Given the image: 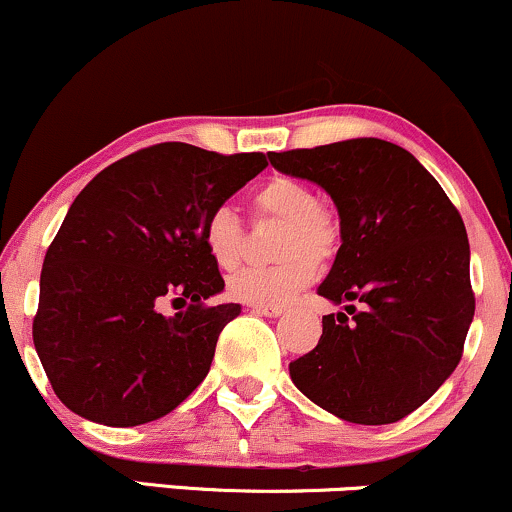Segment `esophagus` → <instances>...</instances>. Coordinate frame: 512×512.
Returning a JSON list of instances; mask_svg holds the SVG:
<instances>
[{
  "label": "esophagus",
  "mask_w": 512,
  "mask_h": 512,
  "mask_svg": "<svg viewBox=\"0 0 512 512\" xmlns=\"http://www.w3.org/2000/svg\"><path fill=\"white\" fill-rule=\"evenodd\" d=\"M248 308L252 310V313H257V315H264V317H276V315H281L284 313V305H279V303H250Z\"/></svg>",
  "instance_id": "obj_1"
}]
</instances>
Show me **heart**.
<instances>
[{
	"mask_svg": "<svg viewBox=\"0 0 512 512\" xmlns=\"http://www.w3.org/2000/svg\"><path fill=\"white\" fill-rule=\"evenodd\" d=\"M255 219L284 221L276 255L284 257L269 267H243L228 279V293L245 303H284L313 281L315 260H330L339 248V221L330 207L317 202L308 182L293 175H272L250 192ZM202 240L216 267L236 269L243 260L245 226L228 204L207 214Z\"/></svg>",
	"mask_w": 512,
	"mask_h": 512,
	"instance_id": "1",
	"label": "heart"
}]
</instances>
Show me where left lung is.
<instances>
[{
    "mask_svg": "<svg viewBox=\"0 0 512 512\" xmlns=\"http://www.w3.org/2000/svg\"><path fill=\"white\" fill-rule=\"evenodd\" d=\"M274 168L330 192L342 248L317 293L352 315L322 317L313 351L291 361L305 397L351 424H395L460 363L474 291L469 240L443 187L402 146L383 139L291 149Z\"/></svg>",
    "mask_w": 512,
    "mask_h": 512,
    "instance_id": "8db88e82",
    "label": "left lung"
}]
</instances>
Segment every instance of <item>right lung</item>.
I'll list each match as a JSON object with an SVG mask.
<instances>
[{
    "label": "right lung",
    "mask_w": 512,
    "mask_h": 512,
    "mask_svg": "<svg viewBox=\"0 0 512 512\" xmlns=\"http://www.w3.org/2000/svg\"><path fill=\"white\" fill-rule=\"evenodd\" d=\"M264 166V154L163 142L120 158L79 192L45 252L33 317L45 375L74 414L149 424L207 378L240 305L207 303L223 276L202 226Z\"/></svg>",
    "instance_id": "obj_1"
}]
</instances>
